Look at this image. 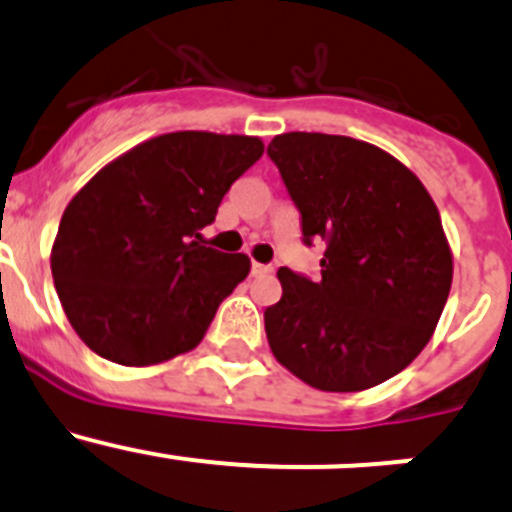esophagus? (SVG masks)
Listing matches in <instances>:
<instances>
[{"label": "esophagus", "mask_w": 512, "mask_h": 512, "mask_svg": "<svg viewBox=\"0 0 512 512\" xmlns=\"http://www.w3.org/2000/svg\"><path fill=\"white\" fill-rule=\"evenodd\" d=\"M270 272H272V267L262 265V262H252V267H250L252 277H265V275H270Z\"/></svg>", "instance_id": "34e87169"}]
</instances>
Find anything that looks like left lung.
Here are the masks:
<instances>
[{"instance_id": "left-lung-1", "label": "left lung", "mask_w": 512, "mask_h": 512, "mask_svg": "<svg viewBox=\"0 0 512 512\" xmlns=\"http://www.w3.org/2000/svg\"><path fill=\"white\" fill-rule=\"evenodd\" d=\"M267 153L302 213L304 242L327 240L322 280L277 270L265 309L275 359L319 391H364L421 354L446 307L453 252L436 203L399 158L349 136L292 131Z\"/></svg>"}]
</instances>
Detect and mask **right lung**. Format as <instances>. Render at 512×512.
<instances>
[{
	"label": "right lung",
	"instance_id": "add662e5",
	"mask_svg": "<svg viewBox=\"0 0 512 512\" xmlns=\"http://www.w3.org/2000/svg\"><path fill=\"white\" fill-rule=\"evenodd\" d=\"M265 153L257 136L175 131L121 153L71 198L51 275L81 342L121 366L190 352L250 257L205 247L200 230Z\"/></svg>",
	"mask_w": 512,
	"mask_h": 512
}]
</instances>
